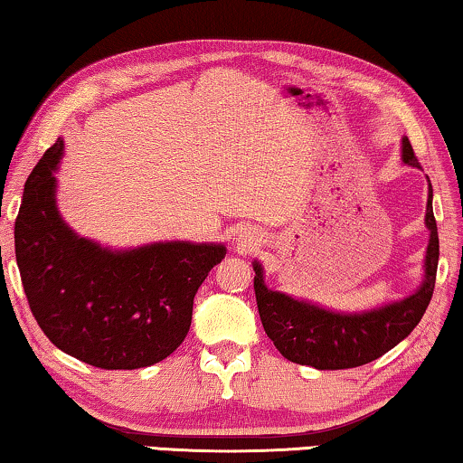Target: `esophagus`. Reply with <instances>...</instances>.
<instances>
[{
    "label": "esophagus",
    "instance_id": "34e87169",
    "mask_svg": "<svg viewBox=\"0 0 463 463\" xmlns=\"http://www.w3.org/2000/svg\"><path fill=\"white\" fill-rule=\"evenodd\" d=\"M243 247H253V243H251V241H245Z\"/></svg>",
    "mask_w": 463,
    "mask_h": 463
}]
</instances>
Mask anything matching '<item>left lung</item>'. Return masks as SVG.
Masks as SVG:
<instances>
[{"instance_id":"left-lung-1","label":"left lung","mask_w":463,"mask_h":463,"mask_svg":"<svg viewBox=\"0 0 463 463\" xmlns=\"http://www.w3.org/2000/svg\"><path fill=\"white\" fill-rule=\"evenodd\" d=\"M403 162L420 168L410 139H403ZM429 189L426 226L430 231V243L426 250L424 282L403 301L364 314H335L291 299L285 293L270 291L264 285L261 266L255 261L253 288L260 318L274 347L288 362L318 370L357 368L378 360L418 326L432 299L439 266V232L432 213V187Z\"/></svg>"}]
</instances>
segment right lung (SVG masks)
Returning a JSON list of instances; mask_svg holds the SVG:
<instances>
[{
	"label": "right lung",
	"instance_id": "add662e5",
	"mask_svg": "<svg viewBox=\"0 0 463 463\" xmlns=\"http://www.w3.org/2000/svg\"><path fill=\"white\" fill-rule=\"evenodd\" d=\"M61 147L58 139L33 168L14 224L34 320L55 347L95 368L162 362L187 336L193 299L224 245L172 241L109 251L77 237L55 208Z\"/></svg>",
	"mask_w": 463,
	"mask_h": 463
}]
</instances>
